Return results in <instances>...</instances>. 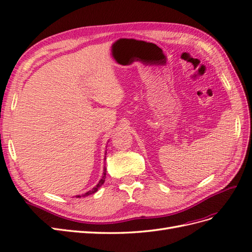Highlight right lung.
Masks as SVG:
<instances>
[{
	"instance_id": "right-lung-1",
	"label": "right lung",
	"mask_w": 252,
	"mask_h": 252,
	"mask_svg": "<svg viewBox=\"0 0 252 252\" xmlns=\"http://www.w3.org/2000/svg\"><path fill=\"white\" fill-rule=\"evenodd\" d=\"M105 179H106V168H104L103 177H102V179L100 180V182L97 183L96 186H95V187H94V188L91 189V190H89V191H88V192H86V193H84V194H82V195H77V197H81V196H87V195H90V194H94V192H96V191H97L98 188H100V187H101V186L104 184Z\"/></svg>"
}]
</instances>
